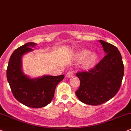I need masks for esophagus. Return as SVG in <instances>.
Listing matches in <instances>:
<instances>
[{"instance_id": "obj_1", "label": "esophagus", "mask_w": 131, "mask_h": 131, "mask_svg": "<svg viewBox=\"0 0 131 131\" xmlns=\"http://www.w3.org/2000/svg\"><path fill=\"white\" fill-rule=\"evenodd\" d=\"M66 76L68 78L73 77V72H72V71H69V72H68L67 74H66Z\"/></svg>"}]
</instances>
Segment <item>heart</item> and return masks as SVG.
Wrapping results in <instances>:
<instances>
[{
	"label": "heart",
	"instance_id": "heart-1",
	"mask_svg": "<svg viewBox=\"0 0 131 131\" xmlns=\"http://www.w3.org/2000/svg\"><path fill=\"white\" fill-rule=\"evenodd\" d=\"M77 57L78 59H84L83 62V67L85 68H88L91 67L92 64L97 60V55L95 53L90 54V51L86 49H82L79 51L77 54Z\"/></svg>",
	"mask_w": 131,
	"mask_h": 131
}]
</instances>
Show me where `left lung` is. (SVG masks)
<instances>
[{
  "instance_id": "obj_1",
  "label": "left lung",
  "mask_w": 131,
  "mask_h": 131,
  "mask_svg": "<svg viewBox=\"0 0 131 131\" xmlns=\"http://www.w3.org/2000/svg\"><path fill=\"white\" fill-rule=\"evenodd\" d=\"M106 55L88 71L77 72L80 85L75 91L79 100L89 105H100L116 95L124 75L122 56L116 46L99 40Z\"/></svg>"
}]
</instances>
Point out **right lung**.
I'll list each match as a JSON object with an SVG mask.
<instances>
[{
    "mask_svg": "<svg viewBox=\"0 0 131 131\" xmlns=\"http://www.w3.org/2000/svg\"><path fill=\"white\" fill-rule=\"evenodd\" d=\"M36 45L35 43H26L13 52L6 69V77L16 100L26 106L40 108L52 100L56 88L64 79V75H46L31 79L24 74L21 59L25 54L33 51L31 48Z\"/></svg>",
    "mask_w": 131,
    "mask_h": 131,
    "instance_id": "right-lung-1",
    "label": "right lung"
}]
</instances>
